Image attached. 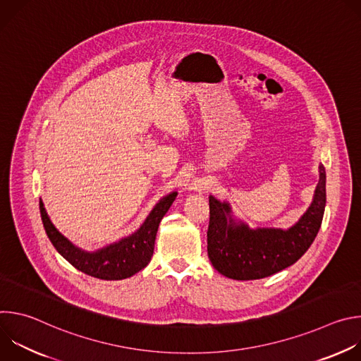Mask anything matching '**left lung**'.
<instances>
[{
    "label": "left lung",
    "mask_w": 361,
    "mask_h": 361,
    "mask_svg": "<svg viewBox=\"0 0 361 361\" xmlns=\"http://www.w3.org/2000/svg\"><path fill=\"white\" fill-rule=\"evenodd\" d=\"M207 252L213 267L233 280H259L291 264L313 244L326 209V170L319 166V184L305 213L288 228H251L233 214L228 201L209 197Z\"/></svg>",
    "instance_id": "left-lung-1"
}]
</instances>
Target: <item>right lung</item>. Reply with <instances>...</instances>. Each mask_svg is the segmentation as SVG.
Wrapping results in <instances>:
<instances>
[{
    "label": "right lung",
    "instance_id": "obj_1",
    "mask_svg": "<svg viewBox=\"0 0 361 361\" xmlns=\"http://www.w3.org/2000/svg\"><path fill=\"white\" fill-rule=\"evenodd\" d=\"M177 191L164 195L133 234L106 247L87 251L73 244L51 223L39 198V213L45 233L56 250L77 270L101 280H123L134 276L149 263L160 221L171 207Z\"/></svg>",
    "mask_w": 361,
    "mask_h": 361
}]
</instances>
